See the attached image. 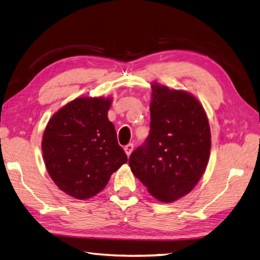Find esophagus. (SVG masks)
<instances>
[{
  "label": "esophagus",
  "mask_w": 260,
  "mask_h": 260,
  "mask_svg": "<svg viewBox=\"0 0 260 260\" xmlns=\"http://www.w3.org/2000/svg\"><path fill=\"white\" fill-rule=\"evenodd\" d=\"M132 150H134V145H132V144H129V145H126V146L124 147V151H125L126 156H128V157L131 155Z\"/></svg>",
  "instance_id": "esophagus-1"
}]
</instances>
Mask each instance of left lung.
Listing matches in <instances>:
<instances>
[{"label":"left lung","mask_w":260,"mask_h":260,"mask_svg":"<svg viewBox=\"0 0 260 260\" xmlns=\"http://www.w3.org/2000/svg\"><path fill=\"white\" fill-rule=\"evenodd\" d=\"M151 89L150 134L131 153L129 166L153 198L172 203L188 194L205 172L210 124L193 94L157 82Z\"/></svg>","instance_id":"1"}]
</instances>
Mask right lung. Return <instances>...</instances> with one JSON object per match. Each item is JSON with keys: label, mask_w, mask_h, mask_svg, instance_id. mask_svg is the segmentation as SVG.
<instances>
[{"label": "right lung", "mask_w": 260, "mask_h": 260, "mask_svg": "<svg viewBox=\"0 0 260 260\" xmlns=\"http://www.w3.org/2000/svg\"><path fill=\"white\" fill-rule=\"evenodd\" d=\"M111 104V98H77L58 110L46 125L41 149L47 172L72 198L95 197L128 161L108 118Z\"/></svg>", "instance_id": "obj_1"}]
</instances>
